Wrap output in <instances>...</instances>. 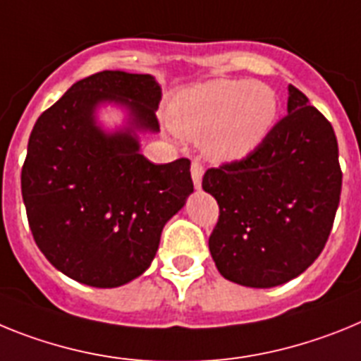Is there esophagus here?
I'll return each instance as SVG.
<instances>
[{
	"label": "esophagus",
	"mask_w": 361,
	"mask_h": 361,
	"mask_svg": "<svg viewBox=\"0 0 361 361\" xmlns=\"http://www.w3.org/2000/svg\"><path fill=\"white\" fill-rule=\"evenodd\" d=\"M190 174H192V181H194V187L200 189L202 187V178H203V165L200 161H192L190 165Z\"/></svg>",
	"instance_id": "obj_1"
}]
</instances>
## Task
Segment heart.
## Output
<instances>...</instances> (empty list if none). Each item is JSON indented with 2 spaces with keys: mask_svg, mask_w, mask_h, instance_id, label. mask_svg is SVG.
Wrapping results in <instances>:
<instances>
[{
  "mask_svg": "<svg viewBox=\"0 0 361 361\" xmlns=\"http://www.w3.org/2000/svg\"><path fill=\"white\" fill-rule=\"evenodd\" d=\"M278 96L265 83L214 80L181 90L172 99L169 120L187 140H202L214 161H236L255 152L271 134Z\"/></svg>",
  "mask_w": 361,
  "mask_h": 361,
  "instance_id": "1",
  "label": "heart"
}]
</instances>
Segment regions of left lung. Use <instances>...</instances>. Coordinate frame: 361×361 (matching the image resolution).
I'll list each match as a JSON object with an SVG mask.
<instances>
[{"mask_svg":"<svg viewBox=\"0 0 361 361\" xmlns=\"http://www.w3.org/2000/svg\"><path fill=\"white\" fill-rule=\"evenodd\" d=\"M289 114L243 159L203 174L219 205L209 249L219 274L267 289L302 274L324 250L341 192L332 125L289 85Z\"/></svg>","mask_w":361,"mask_h":361,"instance_id":"obj_1","label":"left lung"}]
</instances>
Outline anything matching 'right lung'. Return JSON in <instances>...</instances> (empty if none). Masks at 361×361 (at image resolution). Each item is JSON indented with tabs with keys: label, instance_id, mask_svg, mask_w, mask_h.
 <instances>
[{
	"label": "right lung",
	"instance_id": "add662e5",
	"mask_svg": "<svg viewBox=\"0 0 361 361\" xmlns=\"http://www.w3.org/2000/svg\"><path fill=\"white\" fill-rule=\"evenodd\" d=\"M161 89L149 74L103 71L76 81L34 125L21 194L34 241L58 271L111 289L149 269L163 225L194 190L190 161L154 165L130 128L105 134L103 102L125 105L134 128L158 133Z\"/></svg>",
	"mask_w": 361,
	"mask_h": 361
}]
</instances>
